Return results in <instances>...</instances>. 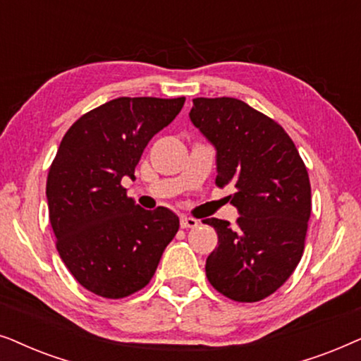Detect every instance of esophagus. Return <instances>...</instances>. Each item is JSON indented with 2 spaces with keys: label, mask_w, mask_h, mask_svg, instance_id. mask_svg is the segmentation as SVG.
Masks as SVG:
<instances>
[{
  "label": "esophagus",
  "mask_w": 361,
  "mask_h": 361,
  "mask_svg": "<svg viewBox=\"0 0 361 361\" xmlns=\"http://www.w3.org/2000/svg\"><path fill=\"white\" fill-rule=\"evenodd\" d=\"M180 226H181V228H183V229L196 228V226H198V221H196L195 218H186V216H181Z\"/></svg>",
  "instance_id": "1"
}]
</instances>
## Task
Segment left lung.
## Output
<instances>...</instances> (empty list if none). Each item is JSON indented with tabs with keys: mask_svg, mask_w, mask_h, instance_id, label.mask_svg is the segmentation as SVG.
Returning a JSON list of instances; mask_svg holds the SVG:
<instances>
[{
	"mask_svg": "<svg viewBox=\"0 0 361 361\" xmlns=\"http://www.w3.org/2000/svg\"><path fill=\"white\" fill-rule=\"evenodd\" d=\"M190 118L216 148V185H233L236 224L211 218L218 247L206 277L236 302L274 294L300 262L312 211L305 163L284 128L233 97L193 99Z\"/></svg>",
	"mask_w": 361,
	"mask_h": 361,
	"instance_id": "1",
	"label": "left lung"
}]
</instances>
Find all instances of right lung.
Wrapping results in <instances>:
<instances>
[{
    "label": "right lung",
    "mask_w": 361,
    "mask_h": 361,
    "mask_svg": "<svg viewBox=\"0 0 361 361\" xmlns=\"http://www.w3.org/2000/svg\"><path fill=\"white\" fill-rule=\"evenodd\" d=\"M185 97H118L84 114L62 138L46 195L57 252L84 289L123 299L152 281L180 228L173 211L128 198L122 178L152 137L180 114Z\"/></svg>",
    "instance_id": "add662e5"
}]
</instances>
